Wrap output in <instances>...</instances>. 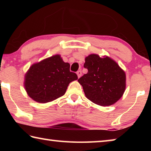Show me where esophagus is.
Returning <instances> with one entry per match:
<instances>
[{"mask_svg": "<svg viewBox=\"0 0 151 151\" xmlns=\"http://www.w3.org/2000/svg\"><path fill=\"white\" fill-rule=\"evenodd\" d=\"M76 75H77V76H78V78H80L81 76V75H82V72H81V70H78L77 72H76Z\"/></svg>", "mask_w": 151, "mask_h": 151, "instance_id": "esophagus-1", "label": "esophagus"}]
</instances>
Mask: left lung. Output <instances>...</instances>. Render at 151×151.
Masks as SVG:
<instances>
[{
    "mask_svg": "<svg viewBox=\"0 0 151 151\" xmlns=\"http://www.w3.org/2000/svg\"><path fill=\"white\" fill-rule=\"evenodd\" d=\"M84 67L88 73L78 79L86 98L101 106H110L119 101L126 87V75L115 61L108 57L90 55Z\"/></svg>",
    "mask_w": 151,
    "mask_h": 151,
    "instance_id": "obj_1",
    "label": "left lung"
}]
</instances>
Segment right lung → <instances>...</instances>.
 Wrapping results in <instances>:
<instances>
[{"instance_id":"1","label":"right lung","mask_w":151,"mask_h":151,"mask_svg":"<svg viewBox=\"0 0 151 151\" xmlns=\"http://www.w3.org/2000/svg\"><path fill=\"white\" fill-rule=\"evenodd\" d=\"M77 79L76 74L70 71L69 63L57 55L30 66L24 86L30 98L46 103L64 95L70 82Z\"/></svg>"}]
</instances>
